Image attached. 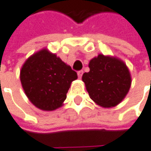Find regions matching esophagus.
I'll use <instances>...</instances> for the list:
<instances>
[{
  "label": "esophagus",
  "instance_id": "34e87169",
  "mask_svg": "<svg viewBox=\"0 0 151 151\" xmlns=\"http://www.w3.org/2000/svg\"><path fill=\"white\" fill-rule=\"evenodd\" d=\"M83 73V70H80V71H78V78H82Z\"/></svg>",
  "mask_w": 151,
  "mask_h": 151
}]
</instances>
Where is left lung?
<instances>
[{
    "label": "left lung",
    "mask_w": 151,
    "mask_h": 151,
    "mask_svg": "<svg viewBox=\"0 0 151 151\" xmlns=\"http://www.w3.org/2000/svg\"><path fill=\"white\" fill-rule=\"evenodd\" d=\"M89 72L83 74L89 97L103 107L119 104L128 94L131 77L127 66L122 61L99 55L88 64Z\"/></svg>",
    "instance_id": "left-lung-1"
}]
</instances>
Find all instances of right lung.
I'll return each mask as SVG.
<instances>
[{"mask_svg": "<svg viewBox=\"0 0 151 151\" xmlns=\"http://www.w3.org/2000/svg\"><path fill=\"white\" fill-rule=\"evenodd\" d=\"M77 78V73L70 66L45 49L30 56L20 72L26 95L36 107L44 111L62 106L71 83Z\"/></svg>", "mask_w": 151, "mask_h": 151, "instance_id": "obj_1", "label": "right lung"}]
</instances>
